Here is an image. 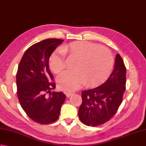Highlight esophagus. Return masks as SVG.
I'll list each match as a JSON object with an SVG mask.
<instances>
[{"instance_id": "esophagus-1", "label": "esophagus", "mask_w": 146, "mask_h": 146, "mask_svg": "<svg viewBox=\"0 0 146 146\" xmlns=\"http://www.w3.org/2000/svg\"><path fill=\"white\" fill-rule=\"evenodd\" d=\"M73 93L72 92H66V95L67 97H70L71 95H72Z\"/></svg>"}]
</instances>
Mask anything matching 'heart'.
Here are the masks:
<instances>
[{"label": "heart", "mask_w": 146, "mask_h": 146, "mask_svg": "<svg viewBox=\"0 0 146 146\" xmlns=\"http://www.w3.org/2000/svg\"><path fill=\"white\" fill-rule=\"evenodd\" d=\"M66 53L78 59L75 64L77 71H66L59 76V87L73 92L87 83L89 86H97L110 76L113 66V58L105 47L87 41H76L55 51L49 59V66L56 73L66 67Z\"/></svg>", "instance_id": "1"}]
</instances>
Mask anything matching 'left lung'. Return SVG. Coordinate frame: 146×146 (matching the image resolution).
<instances>
[{
  "mask_svg": "<svg viewBox=\"0 0 146 146\" xmlns=\"http://www.w3.org/2000/svg\"><path fill=\"white\" fill-rule=\"evenodd\" d=\"M126 68L117 54L109 78L97 88L83 90L78 116L82 123L96 127L107 122L116 113L125 90Z\"/></svg>",
  "mask_w": 146,
  "mask_h": 146,
  "instance_id": "obj_1",
  "label": "left lung"
}]
</instances>
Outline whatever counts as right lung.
Here are the masks:
<instances>
[{
  "instance_id": "right-lung-1",
  "label": "right lung",
  "mask_w": 146,
  "mask_h": 146,
  "mask_svg": "<svg viewBox=\"0 0 146 146\" xmlns=\"http://www.w3.org/2000/svg\"><path fill=\"white\" fill-rule=\"evenodd\" d=\"M64 40L48 39L27 49L16 75L17 97L28 117L41 124L55 122L66 98L63 92H51L56 88L49 70V59ZM50 93V95L46 93Z\"/></svg>"
}]
</instances>
